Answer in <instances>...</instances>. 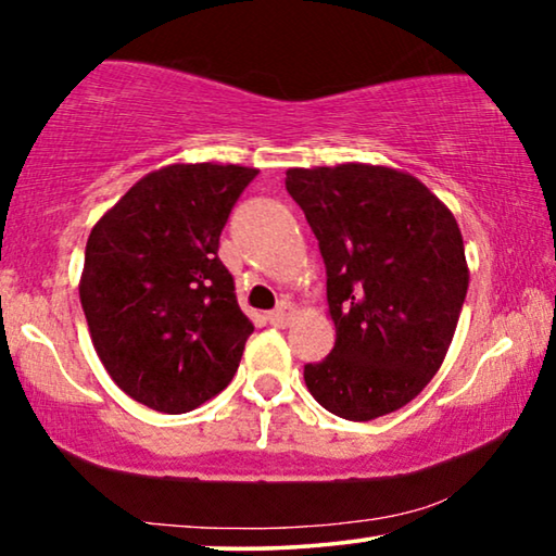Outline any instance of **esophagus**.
Wrapping results in <instances>:
<instances>
[{
  "label": "esophagus",
  "instance_id": "1",
  "mask_svg": "<svg viewBox=\"0 0 556 556\" xmlns=\"http://www.w3.org/2000/svg\"><path fill=\"white\" fill-rule=\"evenodd\" d=\"M295 318V308L288 301H283L278 305L276 311H270L268 313V320H270V326H276V328H286V326H291V320Z\"/></svg>",
  "mask_w": 556,
  "mask_h": 556
}]
</instances>
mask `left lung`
Wrapping results in <instances>:
<instances>
[{
	"label": "left lung",
	"instance_id": "8db88e82",
	"mask_svg": "<svg viewBox=\"0 0 556 556\" xmlns=\"http://www.w3.org/2000/svg\"><path fill=\"white\" fill-rule=\"evenodd\" d=\"M286 190L326 263L331 356L303 371L311 396L349 421L399 412L444 364L469 265L454 213L404 170L291 167Z\"/></svg>",
	"mask_w": 556,
	"mask_h": 556
}]
</instances>
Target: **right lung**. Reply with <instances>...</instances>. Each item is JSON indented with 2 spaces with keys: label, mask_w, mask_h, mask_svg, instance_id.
Returning a JSON list of instances; mask_svg holds the SVG:
<instances>
[{
  "label": "right lung",
  "mask_w": 556,
  "mask_h": 556,
  "mask_svg": "<svg viewBox=\"0 0 556 556\" xmlns=\"http://www.w3.org/2000/svg\"><path fill=\"white\" fill-rule=\"evenodd\" d=\"M255 175L243 165H165L87 238L79 301L92 345L112 381L148 408L192 412L238 371L253 324L218 245Z\"/></svg>",
  "instance_id": "add662e5"
}]
</instances>
